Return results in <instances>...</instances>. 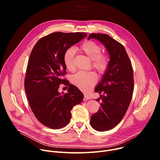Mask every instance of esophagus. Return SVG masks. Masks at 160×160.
Here are the masks:
<instances>
[{
    "label": "esophagus",
    "mask_w": 160,
    "mask_h": 160,
    "mask_svg": "<svg viewBox=\"0 0 160 160\" xmlns=\"http://www.w3.org/2000/svg\"><path fill=\"white\" fill-rule=\"evenodd\" d=\"M91 99V98H90L89 96L86 95V94H85V95H84V98H83V100H84V101L88 100V99Z\"/></svg>",
    "instance_id": "obj_1"
}]
</instances>
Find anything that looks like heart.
<instances>
[{
	"instance_id": "obj_1",
	"label": "heart",
	"mask_w": 160,
	"mask_h": 160,
	"mask_svg": "<svg viewBox=\"0 0 160 160\" xmlns=\"http://www.w3.org/2000/svg\"><path fill=\"white\" fill-rule=\"evenodd\" d=\"M79 49L92 61V66L99 74L102 75L106 72L109 60L106 55L101 54L102 48L99 45L93 41H87L80 45ZM75 50L72 48H68L64 54V65L66 69L70 71L75 70ZM96 81V74L90 72H79L72 78L73 84L83 91L88 90L95 85Z\"/></svg>"
}]
</instances>
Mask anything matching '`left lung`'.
Masks as SVG:
<instances>
[{
	"instance_id": "1",
	"label": "left lung",
	"mask_w": 160,
	"mask_h": 160,
	"mask_svg": "<svg viewBox=\"0 0 160 160\" xmlns=\"http://www.w3.org/2000/svg\"><path fill=\"white\" fill-rule=\"evenodd\" d=\"M91 38L102 43L109 56L108 69L95 88L96 92H103L101 107L90 121L94 129L104 132L116 127L128 108L133 92V68L120 43L106 34L92 33L88 40Z\"/></svg>"
}]
</instances>
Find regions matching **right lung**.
<instances>
[{
    "mask_svg": "<svg viewBox=\"0 0 160 160\" xmlns=\"http://www.w3.org/2000/svg\"><path fill=\"white\" fill-rule=\"evenodd\" d=\"M85 37V33H52L40 38L30 54L25 89L35 117L49 128L59 129L69 123L71 110L83 99L81 91L61 77L66 73L65 51ZM62 82L69 86L68 93L58 91Z\"/></svg>",
    "mask_w": 160,
    "mask_h": 160,
    "instance_id": "obj_1",
    "label": "right lung"
}]
</instances>
